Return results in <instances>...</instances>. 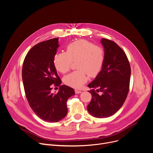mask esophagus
I'll return each mask as SVG.
<instances>
[{
    "instance_id": "1",
    "label": "esophagus",
    "mask_w": 153,
    "mask_h": 153,
    "mask_svg": "<svg viewBox=\"0 0 153 153\" xmlns=\"http://www.w3.org/2000/svg\"><path fill=\"white\" fill-rule=\"evenodd\" d=\"M82 92V91H79V90H75V93L76 94H81Z\"/></svg>"
}]
</instances>
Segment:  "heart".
Wrapping results in <instances>:
<instances>
[{
  "mask_svg": "<svg viewBox=\"0 0 153 153\" xmlns=\"http://www.w3.org/2000/svg\"><path fill=\"white\" fill-rule=\"evenodd\" d=\"M65 50L54 54L56 69L65 74L70 70L72 62L76 61V68L78 69L64 77L66 85L79 89L87 81L89 74L94 77L99 73L105 59V52L101 46L81 39L68 45Z\"/></svg>",
  "mask_w": 153,
  "mask_h": 153,
  "instance_id": "b5f03b06",
  "label": "heart"
}]
</instances>
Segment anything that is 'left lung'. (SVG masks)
<instances>
[{
	"label": "left lung",
	"mask_w": 153,
	"mask_h": 153,
	"mask_svg": "<svg viewBox=\"0 0 153 153\" xmlns=\"http://www.w3.org/2000/svg\"><path fill=\"white\" fill-rule=\"evenodd\" d=\"M101 43L105 59L99 74L88 84L94 89L89 91L92 99L87 107L91 115L99 118L114 115L122 107L129 92L131 76L129 61L122 48L108 39L102 38Z\"/></svg>",
	"instance_id": "1"
}]
</instances>
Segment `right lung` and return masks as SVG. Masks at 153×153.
<instances>
[{"mask_svg": "<svg viewBox=\"0 0 153 153\" xmlns=\"http://www.w3.org/2000/svg\"><path fill=\"white\" fill-rule=\"evenodd\" d=\"M58 39H48L31 48L22 68L24 89L30 107L38 117L51 123L66 117L67 100L75 94L72 88L65 85L59 87L57 94L51 92L52 84L59 86L61 83L53 62Z\"/></svg>", "mask_w": 153, "mask_h": 153, "instance_id": "right-lung-1", "label": "right lung"}]
</instances>
